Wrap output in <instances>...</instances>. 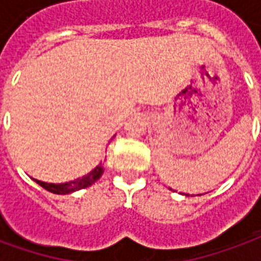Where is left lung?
Listing matches in <instances>:
<instances>
[{"label":"left lung","mask_w":261,"mask_h":261,"mask_svg":"<svg viewBox=\"0 0 261 261\" xmlns=\"http://www.w3.org/2000/svg\"><path fill=\"white\" fill-rule=\"evenodd\" d=\"M186 196H189V195H186ZM197 196H199V195H197Z\"/></svg>","instance_id":"left-lung-1"}]
</instances>
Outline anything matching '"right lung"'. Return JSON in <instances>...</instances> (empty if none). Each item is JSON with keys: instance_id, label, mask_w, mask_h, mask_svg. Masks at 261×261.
Returning a JSON list of instances; mask_svg holds the SVG:
<instances>
[{"instance_id": "1", "label": "right lung", "mask_w": 261, "mask_h": 261, "mask_svg": "<svg viewBox=\"0 0 261 261\" xmlns=\"http://www.w3.org/2000/svg\"><path fill=\"white\" fill-rule=\"evenodd\" d=\"M102 172H104V168H102V164L100 163V165H97L96 168L90 171L87 175L82 176V178H77L75 180H70V182H65V184H47V182H43V180H34L41 188H44L45 191L51 192V193H55V195H68V193L81 191V189H85L87 186L93 185L96 180L100 179Z\"/></svg>"}]
</instances>
